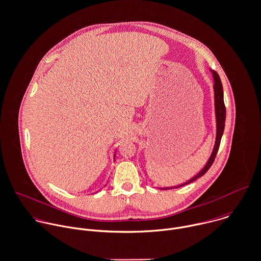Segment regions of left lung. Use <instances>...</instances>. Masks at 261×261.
Masks as SVG:
<instances>
[{"mask_svg":"<svg viewBox=\"0 0 261 261\" xmlns=\"http://www.w3.org/2000/svg\"><path fill=\"white\" fill-rule=\"evenodd\" d=\"M213 73V77H214V91H215V110H216V120H217V136H216V142H215V146H214V150L212 152V155L208 159V161L206 162L205 166L196 174L194 177H192L190 180L186 181L183 184H180L178 186L175 187H166L163 189H172V188H178L181 186H184L186 184H189L191 182H193L194 180H196L197 178L201 177L202 175L206 173V171L210 169V167L212 166V164L215 161V158L217 156L220 144H221V139L222 136L224 134V128H225V121H226V107H225V103H224V92H223V85L220 79V76L218 75L217 72L212 71Z\"/></svg>","mask_w":261,"mask_h":261,"instance_id":"1","label":"left lung"}]
</instances>
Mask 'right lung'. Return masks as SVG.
<instances>
[{"instance_id": "right-lung-1", "label": "right lung", "mask_w": 261, "mask_h": 261, "mask_svg": "<svg viewBox=\"0 0 261 261\" xmlns=\"http://www.w3.org/2000/svg\"><path fill=\"white\" fill-rule=\"evenodd\" d=\"M114 157H115V155H114Z\"/></svg>"}]
</instances>
